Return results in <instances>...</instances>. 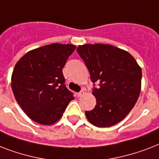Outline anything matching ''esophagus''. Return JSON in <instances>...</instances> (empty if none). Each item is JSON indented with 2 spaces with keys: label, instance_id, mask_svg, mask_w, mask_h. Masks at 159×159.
Masks as SVG:
<instances>
[{
  "label": "esophagus",
  "instance_id": "esophagus-1",
  "mask_svg": "<svg viewBox=\"0 0 159 159\" xmlns=\"http://www.w3.org/2000/svg\"><path fill=\"white\" fill-rule=\"evenodd\" d=\"M86 92H87L86 89H82V91H81V92L77 93V97H82V96H84V95L86 94Z\"/></svg>",
  "mask_w": 159,
  "mask_h": 159
}]
</instances>
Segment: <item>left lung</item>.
Returning <instances> with one entry per match:
<instances>
[{"mask_svg":"<svg viewBox=\"0 0 159 159\" xmlns=\"http://www.w3.org/2000/svg\"><path fill=\"white\" fill-rule=\"evenodd\" d=\"M77 51L84 61L93 83L97 105L86 111L90 123L111 127L125 118L133 109L141 90L142 70L130 53L111 44H83Z\"/></svg>","mask_w":159,"mask_h":159,"instance_id":"left-lung-1","label":"left lung"}]
</instances>
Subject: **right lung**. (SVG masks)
<instances>
[{
	"label": "right lung",
	"mask_w": 159,
	"mask_h": 159,
	"mask_svg": "<svg viewBox=\"0 0 159 159\" xmlns=\"http://www.w3.org/2000/svg\"><path fill=\"white\" fill-rule=\"evenodd\" d=\"M77 48L51 43L29 51L20 58L11 76V87L24 112L37 123L57 122L73 94L64 84L62 68Z\"/></svg>",
	"instance_id": "1"
}]
</instances>
